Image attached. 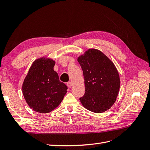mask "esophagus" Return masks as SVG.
I'll use <instances>...</instances> for the list:
<instances>
[{"instance_id":"esophagus-1","label":"esophagus","mask_w":150,"mask_h":150,"mask_svg":"<svg viewBox=\"0 0 150 150\" xmlns=\"http://www.w3.org/2000/svg\"><path fill=\"white\" fill-rule=\"evenodd\" d=\"M67 85L68 87H69V88H71L72 87V82H68L67 83Z\"/></svg>"}]
</instances>
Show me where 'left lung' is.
I'll return each mask as SVG.
<instances>
[{
    "instance_id": "left-lung-1",
    "label": "left lung",
    "mask_w": 150,
    "mask_h": 150,
    "mask_svg": "<svg viewBox=\"0 0 150 150\" xmlns=\"http://www.w3.org/2000/svg\"><path fill=\"white\" fill-rule=\"evenodd\" d=\"M84 78L85 94L79 98L82 105L90 111H107L115 103L120 88L116 66L101 51L89 49L78 57Z\"/></svg>"
}]
</instances>
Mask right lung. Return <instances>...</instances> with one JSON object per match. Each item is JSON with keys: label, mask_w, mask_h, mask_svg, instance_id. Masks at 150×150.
<instances>
[{"label": "right lung", "mask_w": 150, "mask_h": 150, "mask_svg": "<svg viewBox=\"0 0 150 150\" xmlns=\"http://www.w3.org/2000/svg\"><path fill=\"white\" fill-rule=\"evenodd\" d=\"M55 61L46 57L35 60L22 86L26 103L34 111L49 113L59 105L67 93V86L54 70Z\"/></svg>", "instance_id": "obj_1"}]
</instances>
